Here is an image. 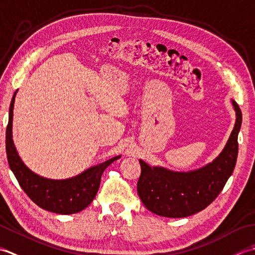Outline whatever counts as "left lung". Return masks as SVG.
<instances>
[{"label": "left lung", "instance_id": "obj_1", "mask_svg": "<svg viewBox=\"0 0 255 255\" xmlns=\"http://www.w3.org/2000/svg\"><path fill=\"white\" fill-rule=\"evenodd\" d=\"M237 120L225 148L214 162L191 171H173L150 167L139 159L141 176L137 193L144 206L153 214L167 218H184L204 210L214 201L233 173L238 157V134L242 113L232 100Z\"/></svg>", "mask_w": 255, "mask_h": 255}]
</instances>
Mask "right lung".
<instances>
[{
	"mask_svg": "<svg viewBox=\"0 0 255 255\" xmlns=\"http://www.w3.org/2000/svg\"><path fill=\"white\" fill-rule=\"evenodd\" d=\"M15 95L16 92L14 93L9 106L6 128V155L9 167L19 186L36 205L47 211L60 215H71L84 210L95 199L103 171L121 156H116L100 165L93 166L69 179H48L35 174L22 162L12 139Z\"/></svg>",
	"mask_w": 255,
	"mask_h": 255,
	"instance_id": "1",
	"label": "right lung"
}]
</instances>
